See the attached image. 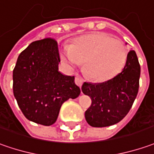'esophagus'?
<instances>
[{"label":"esophagus","instance_id":"1","mask_svg":"<svg viewBox=\"0 0 154 154\" xmlns=\"http://www.w3.org/2000/svg\"><path fill=\"white\" fill-rule=\"evenodd\" d=\"M75 83L77 84L78 87H81L82 85V79L80 77H75Z\"/></svg>","mask_w":154,"mask_h":154}]
</instances>
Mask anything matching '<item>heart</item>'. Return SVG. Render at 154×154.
I'll return each mask as SVG.
<instances>
[{
	"mask_svg": "<svg viewBox=\"0 0 154 154\" xmlns=\"http://www.w3.org/2000/svg\"><path fill=\"white\" fill-rule=\"evenodd\" d=\"M128 52L122 41L105 33L85 35L60 51L61 59L72 66L84 63V70L94 81L113 77L125 66Z\"/></svg>",
	"mask_w": 154,
	"mask_h": 154,
	"instance_id": "b5f03b06",
	"label": "heart"
}]
</instances>
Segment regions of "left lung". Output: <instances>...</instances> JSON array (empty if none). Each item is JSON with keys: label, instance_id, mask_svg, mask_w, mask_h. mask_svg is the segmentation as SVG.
<instances>
[{"label": "left lung", "instance_id": "obj_1", "mask_svg": "<svg viewBox=\"0 0 154 154\" xmlns=\"http://www.w3.org/2000/svg\"><path fill=\"white\" fill-rule=\"evenodd\" d=\"M140 66L134 50H130L122 72L101 83L84 82L82 93L92 103L85 112V119L92 127H106L118 124L130 112L139 89Z\"/></svg>", "mask_w": 154, "mask_h": 154}]
</instances>
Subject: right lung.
<instances>
[{
  "label": "right lung",
  "mask_w": 154,
  "mask_h": 154,
  "mask_svg": "<svg viewBox=\"0 0 154 154\" xmlns=\"http://www.w3.org/2000/svg\"><path fill=\"white\" fill-rule=\"evenodd\" d=\"M57 41L48 37L30 43L19 55L13 72L14 94L27 119L49 126L62 104L80 94L74 77L59 72Z\"/></svg>",
  "instance_id": "add662e5"
}]
</instances>
